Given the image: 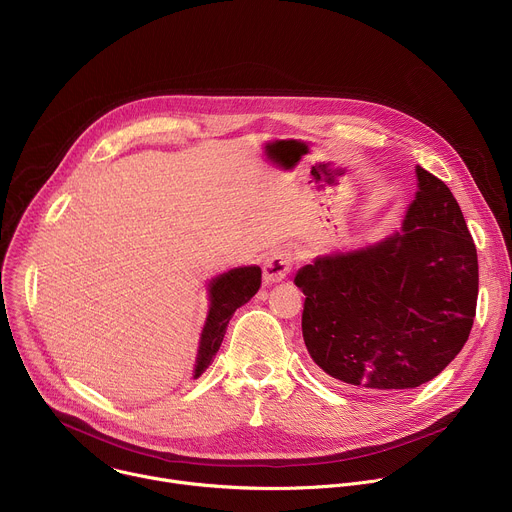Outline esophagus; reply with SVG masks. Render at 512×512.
Listing matches in <instances>:
<instances>
[{"mask_svg": "<svg viewBox=\"0 0 512 512\" xmlns=\"http://www.w3.org/2000/svg\"><path fill=\"white\" fill-rule=\"evenodd\" d=\"M291 269V253L285 249L273 251L263 261V281L265 283H279L285 279V275Z\"/></svg>", "mask_w": 512, "mask_h": 512, "instance_id": "1", "label": "esophagus"}]
</instances>
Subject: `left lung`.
<instances>
[{"label": "left lung", "mask_w": 512, "mask_h": 512, "mask_svg": "<svg viewBox=\"0 0 512 512\" xmlns=\"http://www.w3.org/2000/svg\"><path fill=\"white\" fill-rule=\"evenodd\" d=\"M415 176L399 231L318 255L294 277L306 348L348 389L393 393L435 379L474 324L478 255L464 214L440 178L421 166Z\"/></svg>", "instance_id": "8db88e82"}]
</instances>
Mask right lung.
<instances>
[{"label":"right lung","mask_w":512,"mask_h":512,"mask_svg":"<svg viewBox=\"0 0 512 512\" xmlns=\"http://www.w3.org/2000/svg\"><path fill=\"white\" fill-rule=\"evenodd\" d=\"M261 287V267L241 265L214 275L208 285V312L200 330L192 379H198L223 344L227 326L237 308L245 306Z\"/></svg>","instance_id":"right-lung-1"}]
</instances>
